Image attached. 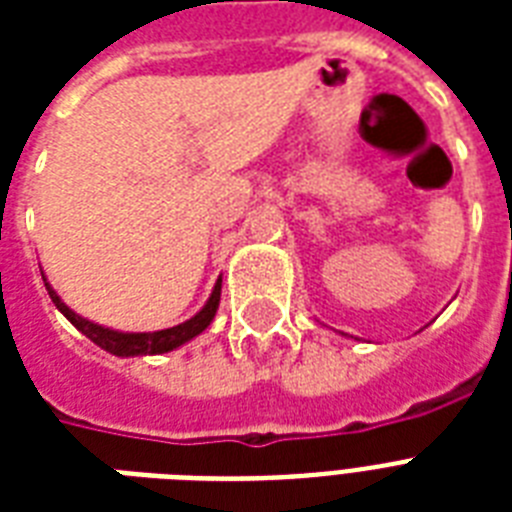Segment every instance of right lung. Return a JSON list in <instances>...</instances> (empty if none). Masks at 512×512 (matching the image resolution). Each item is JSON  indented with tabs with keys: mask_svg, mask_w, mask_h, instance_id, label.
Instances as JSON below:
<instances>
[{
	"mask_svg": "<svg viewBox=\"0 0 512 512\" xmlns=\"http://www.w3.org/2000/svg\"><path fill=\"white\" fill-rule=\"evenodd\" d=\"M44 279V273H42ZM44 287H47V295L50 300L55 303L63 316H66L71 324H74L84 337H90L98 348H103L106 353L111 356H119V358H130V356H159V353H170V350L180 348L185 342H191L193 337H199L204 329L212 324L217 313V305H220V289H223V276L215 281V287H212V295L209 300L204 303L196 316H191L188 321L183 324H177V327L170 329H159V332H119V329H111V327H100L95 321L84 319L79 316L76 311H71L63 300L58 297V292L52 289V284L44 279Z\"/></svg>",
	"mask_w": 512,
	"mask_h": 512,
	"instance_id": "obj_1",
	"label": "right lung"
}]
</instances>
